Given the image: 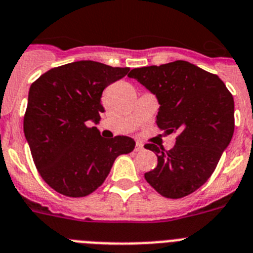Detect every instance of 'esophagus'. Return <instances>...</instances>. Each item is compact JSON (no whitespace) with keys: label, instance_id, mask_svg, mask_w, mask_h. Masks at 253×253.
Segmentation results:
<instances>
[{"label":"esophagus","instance_id":"obj_1","mask_svg":"<svg viewBox=\"0 0 253 253\" xmlns=\"http://www.w3.org/2000/svg\"><path fill=\"white\" fill-rule=\"evenodd\" d=\"M143 149H144V145H143V143H140V141H136V145H135V151L141 152Z\"/></svg>","mask_w":253,"mask_h":253}]
</instances>
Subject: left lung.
Returning <instances> with one entry per match:
<instances>
[{
    "label": "left lung",
    "mask_w": 253,
    "mask_h": 253,
    "mask_svg": "<svg viewBox=\"0 0 253 253\" xmlns=\"http://www.w3.org/2000/svg\"><path fill=\"white\" fill-rule=\"evenodd\" d=\"M128 77L156 94L157 126L166 133L178 132L170 151L145 144L159 160L145 180L165 198L192 194L211 178L231 141L233 94L217 75L187 61L133 69Z\"/></svg>",
    "instance_id": "1"
}]
</instances>
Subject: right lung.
I'll return each instance as SVG.
<instances>
[{"label": "right lung", "mask_w": 253, "mask_h": 253, "mask_svg": "<svg viewBox=\"0 0 253 253\" xmlns=\"http://www.w3.org/2000/svg\"><path fill=\"white\" fill-rule=\"evenodd\" d=\"M130 73L94 61L54 67L32 83L24 114V136L41 178L69 198H83L104 183L120 155L133 151L128 136L104 139L102 91Z\"/></svg>", "instance_id": "obj_1"}]
</instances>
